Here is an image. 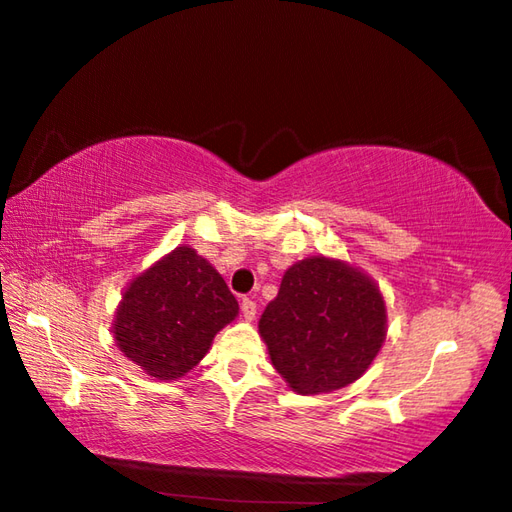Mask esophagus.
I'll return each mask as SVG.
<instances>
[{
  "instance_id": "34e87169",
  "label": "esophagus",
  "mask_w": 512,
  "mask_h": 512,
  "mask_svg": "<svg viewBox=\"0 0 512 512\" xmlns=\"http://www.w3.org/2000/svg\"><path fill=\"white\" fill-rule=\"evenodd\" d=\"M242 314H244V319L253 321V319H255V314H257V303H255L253 299L244 297V299H242Z\"/></svg>"
}]
</instances>
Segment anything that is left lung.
<instances>
[{"mask_svg":"<svg viewBox=\"0 0 512 512\" xmlns=\"http://www.w3.org/2000/svg\"><path fill=\"white\" fill-rule=\"evenodd\" d=\"M385 323L372 279L343 262L310 257L286 270L259 334L297 394H328L365 374L385 341Z\"/></svg>","mask_w":512,"mask_h":512,"instance_id":"8db88e82","label":"left lung"}]
</instances>
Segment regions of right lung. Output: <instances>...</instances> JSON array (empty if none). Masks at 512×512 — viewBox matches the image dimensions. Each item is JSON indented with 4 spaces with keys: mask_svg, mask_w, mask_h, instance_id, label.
<instances>
[{
    "mask_svg": "<svg viewBox=\"0 0 512 512\" xmlns=\"http://www.w3.org/2000/svg\"><path fill=\"white\" fill-rule=\"evenodd\" d=\"M237 310L222 275L193 248L180 246L129 284L114 339L149 376L176 380L202 361Z\"/></svg>",
    "mask_w": 512,
    "mask_h": 512,
    "instance_id": "obj_1",
    "label": "right lung"
}]
</instances>
